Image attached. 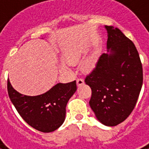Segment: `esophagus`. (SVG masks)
Instances as JSON below:
<instances>
[{
    "mask_svg": "<svg viewBox=\"0 0 149 149\" xmlns=\"http://www.w3.org/2000/svg\"><path fill=\"white\" fill-rule=\"evenodd\" d=\"M76 83H77L78 86H80V85H82L84 84V79L82 78H79V79H77V80H76Z\"/></svg>",
    "mask_w": 149,
    "mask_h": 149,
    "instance_id": "34e87169",
    "label": "esophagus"
}]
</instances>
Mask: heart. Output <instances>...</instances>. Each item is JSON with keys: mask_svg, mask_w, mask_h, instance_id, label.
Instances as JSON below:
<instances>
[{"mask_svg": "<svg viewBox=\"0 0 149 149\" xmlns=\"http://www.w3.org/2000/svg\"><path fill=\"white\" fill-rule=\"evenodd\" d=\"M82 58V51L81 50H75L73 51L70 54H69L66 58V60L69 64L70 65H75ZM96 59L95 56H90L89 59L85 60L83 64V70L84 71H89L91 70L95 65Z\"/></svg>", "mask_w": 149, "mask_h": 149, "instance_id": "1", "label": "heart"}]
</instances>
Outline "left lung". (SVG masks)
Listing matches in <instances>:
<instances>
[{"instance_id": "obj_1", "label": "left lung", "mask_w": 149, "mask_h": 149, "mask_svg": "<svg viewBox=\"0 0 149 149\" xmlns=\"http://www.w3.org/2000/svg\"><path fill=\"white\" fill-rule=\"evenodd\" d=\"M109 54H102L84 82L89 105L100 123L116 126L134 110L143 85V66L134 44L119 29L105 26Z\"/></svg>"}]
</instances>
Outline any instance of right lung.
<instances>
[{"instance_id":"right-lung-1","label":"right lung","mask_w":149,"mask_h":149,"mask_svg":"<svg viewBox=\"0 0 149 149\" xmlns=\"http://www.w3.org/2000/svg\"><path fill=\"white\" fill-rule=\"evenodd\" d=\"M76 89L74 80L57 84L43 95L27 96L17 92L7 81L9 97L19 114L30 126L43 133L53 132L64 123L67 103Z\"/></svg>"}]
</instances>
